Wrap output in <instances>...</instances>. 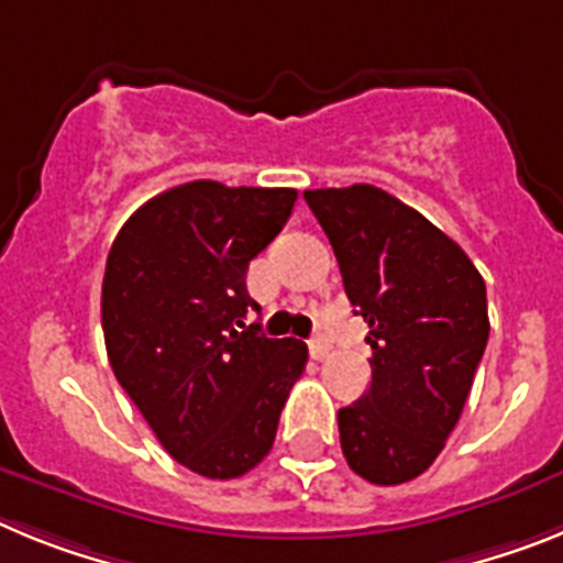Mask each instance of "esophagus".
<instances>
[{
    "mask_svg": "<svg viewBox=\"0 0 563 563\" xmlns=\"http://www.w3.org/2000/svg\"><path fill=\"white\" fill-rule=\"evenodd\" d=\"M309 351L314 360H325V356L331 354V345L325 336H314V340H309Z\"/></svg>",
    "mask_w": 563,
    "mask_h": 563,
    "instance_id": "esophagus-1",
    "label": "esophagus"
}]
</instances>
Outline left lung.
<instances>
[{
  "label": "left lung",
  "mask_w": 563,
  "mask_h": 563,
  "mask_svg": "<svg viewBox=\"0 0 563 563\" xmlns=\"http://www.w3.org/2000/svg\"><path fill=\"white\" fill-rule=\"evenodd\" d=\"M302 198L368 322L371 388L336 413L342 456L371 485H402L428 471L462 417L490 334L485 280L459 243L385 189Z\"/></svg>",
  "instance_id": "left-lung-1"
}]
</instances>
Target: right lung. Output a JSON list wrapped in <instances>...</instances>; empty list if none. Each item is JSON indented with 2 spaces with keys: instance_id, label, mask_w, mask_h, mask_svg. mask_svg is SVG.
Returning <instances> with one entry per match:
<instances>
[{
  "instance_id": "right-lung-1",
  "label": "right lung",
  "mask_w": 563,
  "mask_h": 563,
  "mask_svg": "<svg viewBox=\"0 0 563 563\" xmlns=\"http://www.w3.org/2000/svg\"><path fill=\"white\" fill-rule=\"evenodd\" d=\"M295 189L189 180L146 200L112 241L101 329L121 388L164 451L238 478L272 451L309 349L246 325L249 263L291 218Z\"/></svg>"
}]
</instances>
